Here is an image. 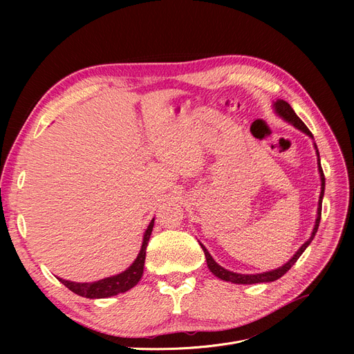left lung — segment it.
<instances>
[{"instance_id":"8db88e82","label":"left lung","mask_w":354,"mask_h":354,"mask_svg":"<svg viewBox=\"0 0 354 354\" xmlns=\"http://www.w3.org/2000/svg\"><path fill=\"white\" fill-rule=\"evenodd\" d=\"M274 110L275 113L283 118L286 122L291 123L294 127H297L299 130H301L303 133L308 135L311 139H313V135L308 130V127L303 123V120L295 115V111L292 110V107L286 102V100H281L278 99L277 102H274ZM314 147H315V153H317V165H319V174H320V180H322V192H320V199H319V208H317V218H315V224H314V228H313V232H311V236L306 241V243L299 248V251H297L288 261L283 266V267H278L272 271H266V272H261V274H238V272H234V271H228L225 270L224 267H221L218 263H215V259L211 257V254L208 252V250L203 247L201 243V248L203 250V254H205V258H207V264H208V268L209 271L221 278V280L224 281H230V283H234V284H257V283H271V281H275L278 280V278H281L295 263L297 259L300 258V255L304 252V250L310 245V243L313 241L315 232H317L319 230V225H320V219H322V203H323V196H324V187H326V178H324V174H323V169H322V163H320V155H319V151H317V145L314 143Z\"/></svg>"}]
</instances>
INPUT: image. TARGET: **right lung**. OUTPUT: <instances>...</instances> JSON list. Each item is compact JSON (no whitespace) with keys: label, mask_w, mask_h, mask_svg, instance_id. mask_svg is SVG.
<instances>
[{"label":"right lung","mask_w":354,"mask_h":354,"mask_svg":"<svg viewBox=\"0 0 354 354\" xmlns=\"http://www.w3.org/2000/svg\"><path fill=\"white\" fill-rule=\"evenodd\" d=\"M153 224H155V218L151 221V224H149V227L146 228V231L143 234L142 248H140L136 259L133 261V264L130 266L127 270H124L123 272L113 275V277L103 278V280H99L95 283H74V281L63 280V278H59V281L63 283L74 294L86 297V299H107V297H113L120 292H126L130 288H133L139 283V280L142 278V274H143L146 247L149 243V238H151Z\"/></svg>","instance_id":"1"}]
</instances>
